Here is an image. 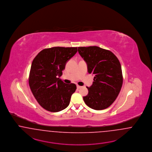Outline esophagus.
I'll return each mask as SVG.
<instances>
[{
  "mask_svg": "<svg viewBox=\"0 0 152 152\" xmlns=\"http://www.w3.org/2000/svg\"><path fill=\"white\" fill-rule=\"evenodd\" d=\"M77 88H78V89H79L80 88H81V86H79V85H77Z\"/></svg>",
  "mask_w": 152,
  "mask_h": 152,
  "instance_id": "1",
  "label": "esophagus"
}]
</instances>
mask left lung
<instances>
[{
  "instance_id": "1",
  "label": "left lung",
  "mask_w": 152,
  "mask_h": 152,
  "mask_svg": "<svg viewBox=\"0 0 152 152\" xmlns=\"http://www.w3.org/2000/svg\"><path fill=\"white\" fill-rule=\"evenodd\" d=\"M78 51L87 65L88 73L94 75L93 85L87 87L88 93L83 100L95 110L111 106L118 97L123 85L120 63L110 50L98 46L78 47Z\"/></svg>"
}]
</instances>
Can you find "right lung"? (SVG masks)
Returning <instances> with one entry per match:
<instances>
[{"label":"right lung","mask_w":152,"mask_h":152,"mask_svg":"<svg viewBox=\"0 0 152 152\" xmlns=\"http://www.w3.org/2000/svg\"><path fill=\"white\" fill-rule=\"evenodd\" d=\"M77 52V47H53L41 50L33 59L29 85L40 106L50 112L65 109L77 89L58 78L62 74L66 62Z\"/></svg>","instance_id":"right-lung-1"}]
</instances>
